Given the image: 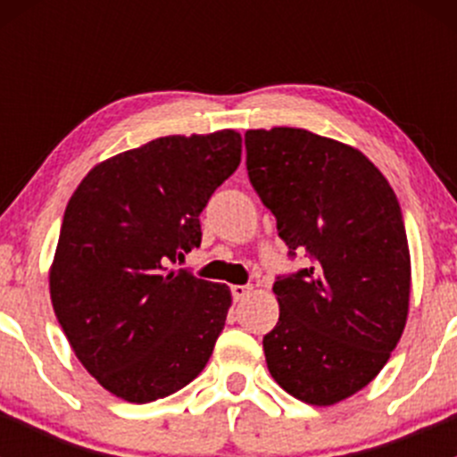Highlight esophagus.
<instances>
[{
    "instance_id": "obj_1",
    "label": "esophagus",
    "mask_w": 457,
    "mask_h": 457,
    "mask_svg": "<svg viewBox=\"0 0 457 457\" xmlns=\"http://www.w3.org/2000/svg\"><path fill=\"white\" fill-rule=\"evenodd\" d=\"M252 294V285H232V296L234 301H243Z\"/></svg>"
}]
</instances>
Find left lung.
Wrapping results in <instances>:
<instances>
[{"instance_id":"1","label":"left lung","mask_w":457,"mask_h":457,"mask_svg":"<svg viewBox=\"0 0 457 457\" xmlns=\"http://www.w3.org/2000/svg\"><path fill=\"white\" fill-rule=\"evenodd\" d=\"M247 172L278 237L312 265L274 283L267 370L294 398L329 407L367 386L407 325L411 256L389 181L356 147L303 128L247 130Z\"/></svg>"}]
</instances>
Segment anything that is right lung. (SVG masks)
Instances as JSON below:
<instances>
[{
	"label": "right lung",
	"mask_w": 457,
	"mask_h": 457,
	"mask_svg": "<svg viewBox=\"0 0 457 457\" xmlns=\"http://www.w3.org/2000/svg\"><path fill=\"white\" fill-rule=\"evenodd\" d=\"M241 135L161 137L96 163L71 196L50 265L54 316L81 365L128 403L190 385L225 327L228 285L170 271L241 163Z\"/></svg>",
	"instance_id": "1"
}]
</instances>
